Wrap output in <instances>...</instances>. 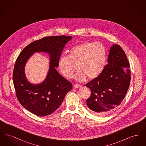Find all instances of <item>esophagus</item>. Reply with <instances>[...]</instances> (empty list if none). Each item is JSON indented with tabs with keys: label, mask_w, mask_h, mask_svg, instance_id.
Returning <instances> with one entry per match:
<instances>
[{
	"label": "esophagus",
	"mask_w": 146,
	"mask_h": 146,
	"mask_svg": "<svg viewBox=\"0 0 146 146\" xmlns=\"http://www.w3.org/2000/svg\"><path fill=\"white\" fill-rule=\"evenodd\" d=\"M81 86V85H80V84H74V87L75 88H80Z\"/></svg>",
	"instance_id": "esophagus-1"
}]
</instances>
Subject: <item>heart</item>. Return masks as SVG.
Here are the masks:
<instances>
[{"label": "heart", "instance_id": "heart-1", "mask_svg": "<svg viewBox=\"0 0 146 146\" xmlns=\"http://www.w3.org/2000/svg\"><path fill=\"white\" fill-rule=\"evenodd\" d=\"M107 61V50L100 42H84L73 47L69 56L62 55L58 67L63 76L70 78L77 66L79 68L75 75L78 81H84L88 76L93 79L103 72Z\"/></svg>", "mask_w": 146, "mask_h": 146}]
</instances>
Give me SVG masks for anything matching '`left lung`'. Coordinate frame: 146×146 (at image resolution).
Here are the masks:
<instances>
[{"instance_id":"obj_1","label":"left lung","mask_w":146,"mask_h":146,"mask_svg":"<svg viewBox=\"0 0 146 146\" xmlns=\"http://www.w3.org/2000/svg\"><path fill=\"white\" fill-rule=\"evenodd\" d=\"M108 63L100 76L85 84L91 90L87 106L100 116L110 113L122 102L131 80L130 63L120 45H113Z\"/></svg>"}]
</instances>
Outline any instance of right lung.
<instances>
[{"label":"right lung","mask_w":146,"mask_h":146,"mask_svg":"<svg viewBox=\"0 0 146 146\" xmlns=\"http://www.w3.org/2000/svg\"><path fill=\"white\" fill-rule=\"evenodd\" d=\"M72 38L66 35L42 38L30 43L16 59L13 75L16 97L25 108L36 115L45 117L54 113L72 90V84L56 70L63 49ZM35 52H48L50 58L46 80L36 85L29 83L24 73L25 64Z\"/></svg>","instance_id":"1"}]
</instances>
